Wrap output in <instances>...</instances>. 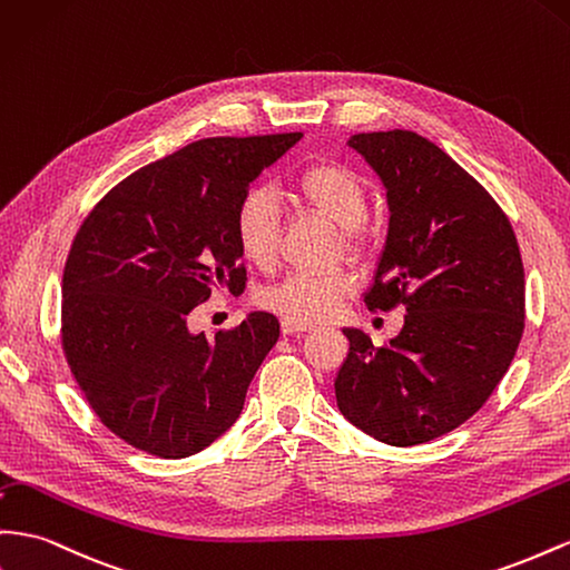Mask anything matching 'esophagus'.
Segmentation results:
<instances>
[{
	"label": "esophagus",
	"instance_id": "1",
	"mask_svg": "<svg viewBox=\"0 0 570 570\" xmlns=\"http://www.w3.org/2000/svg\"><path fill=\"white\" fill-rule=\"evenodd\" d=\"M281 331H283V335H299V333L309 331V326H302V323L283 318V321H281Z\"/></svg>",
	"mask_w": 570,
	"mask_h": 570
}]
</instances>
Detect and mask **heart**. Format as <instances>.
Instances as JSON below:
<instances>
[{"mask_svg": "<svg viewBox=\"0 0 570 570\" xmlns=\"http://www.w3.org/2000/svg\"><path fill=\"white\" fill-rule=\"evenodd\" d=\"M292 187L306 206L345 229L350 247H360V225L366 218L368 191L364 179L352 167L335 160H318L306 165ZM233 233L239 254L252 266H273L281 247V215L268 189H249L239 198ZM352 289H355V278L345 271L289 273L285 281L261 295V304L273 314L306 326V323L333 316L341 302L352 295Z\"/></svg>", "mask_w": 570, "mask_h": 570, "instance_id": "obj_1", "label": "heart"}]
</instances>
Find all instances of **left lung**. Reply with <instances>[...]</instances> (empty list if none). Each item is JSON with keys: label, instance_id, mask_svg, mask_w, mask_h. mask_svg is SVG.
<instances>
[{"label": "left lung", "instance_id": "obj_1", "mask_svg": "<svg viewBox=\"0 0 570 570\" xmlns=\"http://www.w3.org/2000/svg\"><path fill=\"white\" fill-rule=\"evenodd\" d=\"M347 144L381 177L391 210L364 302L407 314L381 347L343 328L337 407L368 436L417 445L468 422L509 372L525 328V271L505 213L429 138L393 129Z\"/></svg>", "mask_w": 570, "mask_h": 570}]
</instances>
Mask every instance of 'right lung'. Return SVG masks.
<instances>
[{
	"instance_id": "add662e5",
	"label": "right lung",
	"mask_w": 570,
	"mask_h": 570,
	"mask_svg": "<svg viewBox=\"0 0 570 570\" xmlns=\"http://www.w3.org/2000/svg\"><path fill=\"white\" fill-rule=\"evenodd\" d=\"M302 138H202L121 179L76 233L61 278V347L112 434L158 458L204 451L233 426L281 323L189 331L215 287L247 281L233 218L249 184Z\"/></svg>"
}]
</instances>
